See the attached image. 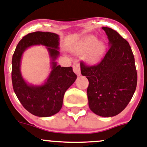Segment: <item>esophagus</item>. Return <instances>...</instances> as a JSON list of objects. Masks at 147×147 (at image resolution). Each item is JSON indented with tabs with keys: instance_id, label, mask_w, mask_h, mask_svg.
Returning <instances> with one entry per match:
<instances>
[{
	"instance_id": "esophagus-1",
	"label": "esophagus",
	"mask_w": 147,
	"mask_h": 147,
	"mask_svg": "<svg viewBox=\"0 0 147 147\" xmlns=\"http://www.w3.org/2000/svg\"><path fill=\"white\" fill-rule=\"evenodd\" d=\"M72 68H73V71L78 76H80V67L79 63L77 61L74 62L73 65H72Z\"/></svg>"
}]
</instances>
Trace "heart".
Listing matches in <instances>:
<instances>
[{
    "instance_id": "heart-1",
    "label": "heart",
    "mask_w": 147,
    "mask_h": 147,
    "mask_svg": "<svg viewBox=\"0 0 147 147\" xmlns=\"http://www.w3.org/2000/svg\"><path fill=\"white\" fill-rule=\"evenodd\" d=\"M79 53L86 54V60L91 64L98 61L105 52V45L102 42H97V39L94 36H88L78 50Z\"/></svg>"
}]
</instances>
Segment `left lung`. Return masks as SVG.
I'll return each instance as SVG.
<instances>
[{"instance_id": "1", "label": "left lung", "mask_w": 147, "mask_h": 147, "mask_svg": "<svg viewBox=\"0 0 147 147\" xmlns=\"http://www.w3.org/2000/svg\"><path fill=\"white\" fill-rule=\"evenodd\" d=\"M108 48L98 64L80 62V71L88 80L87 96L92 112L103 117L121 113L133 97L137 85L135 59L129 43L116 31L102 27Z\"/></svg>"}]
</instances>
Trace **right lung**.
Segmentation results:
<instances>
[{
	"mask_svg": "<svg viewBox=\"0 0 147 147\" xmlns=\"http://www.w3.org/2000/svg\"><path fill=\"white\" fill-rule=\"evenodd\" d=\"M59 36L51 32L36 31L25 36L17 45L12 56L11 80L16 96L28 111L39 117H48L57 113L63 105L66 91L77 78L72 67L57 65L59 52ZM34 45L46 47L51 60V72L42 85L28 84L20 70L22 54Z\"/></svg>",
	"mask_w": 147,
	"mask_h": 147,
	"instance_id": "right-lung-1",
	"label": "right lung"
}]
</instances>
